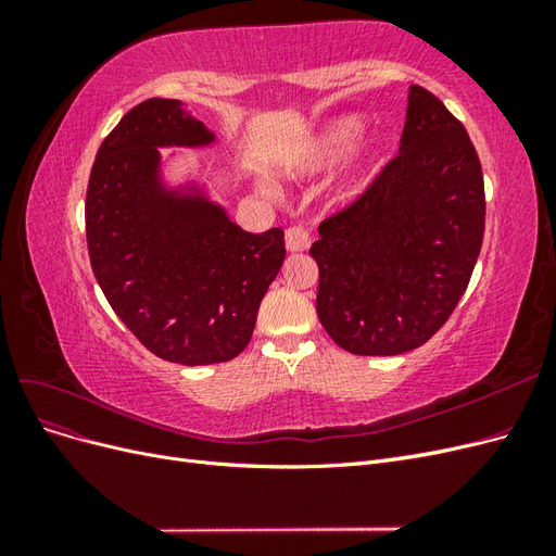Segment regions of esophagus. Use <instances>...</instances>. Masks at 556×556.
<instances>
[{"label":"esophagus","mask_w":556,"mask_h":556,"mask_svg":"<svg viewBox=\"0 0 556 556\" xmlns=\"http://www.w3.org/2000/svg\"><path fill=\"white\" fill-rule=\"evenodd\" d=\"M285 245H288V250H290V252H301V250H306V248L311 245L308 231H306V229H301V227H292V229H288V233H285Z\"/></svg>","instance_id":"1"}]
</instances>
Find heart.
<instances>
[{"mask_svg":"<svg viewBox=\"0 0 556 556\" xmlns=\"http://www.w3.org/2000/svg\"><path fill=\"white\" fill-rule=\"evenodd\" d=\"M364 134V121L359 115H343L336 117V121L327 123L323 129L315 131L313 137L301 146L296 153L285 162L282 172L292 176V178H311L319 172H325L327 166L339 162L345 153H350L355 143L362 139ZM378 150L380 143H374ZM359 185V174L357 172H348L336 188L329 192V204L341 206L348 204V201L355 197Z\"/></svg>","mask_w":556,"mask_h":556,"instance_id":"obj_1","label":"heart"}]
</instances>
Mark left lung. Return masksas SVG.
Returning <instances> with one entry per match:
<instances>
[{
    "label": "left lung",
    "instance_id": "8db88e82",
    "mask_svg": "<svg viewBox=\"0 0 556 556\" xmlns=\"http://www.w3.org/2000/svg\"><path fill=\"white\" fill-rule=\"evenodd\" d=\"M317 231L315 308L336 345L403 355L447 323L480 255L484 182L464 125L439 97L410 86L399 155Z\"/></svg>",
    "mask_w": 556,
    "mask_h": 556
}]
</instances>
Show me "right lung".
<instances>
[{
	"label": "right lung",
	"mask_w": 556,
	"mask_h": 556,
	"mask_svg": "<svg viewBox=\"0 0 556 556\" xmlns=\"http://www.w3.org/2000/svg\"><path fill=\"white\" fill-rule=\"evenodd\" d=\"M215 134L178 99H146L99 146L86 197L94 278L153 355L185 366L229 362L250 343L285 260V231H243L199 185L166 188L157 148Z\"/></svg>",
	"instance_id": "add662e5"
}]
</instances>
